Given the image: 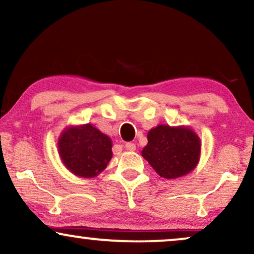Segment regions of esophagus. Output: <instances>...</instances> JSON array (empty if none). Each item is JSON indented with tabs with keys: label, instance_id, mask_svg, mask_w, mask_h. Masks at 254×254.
I'll list each match as a JSON object with an SVG mask.
<instances>
[{
	"label": "esophagus",
	"instance_id": "esophagus-1",
	"mask_svg": "<svg viewBox=\"0 0 254 254\" xmlns=\"http://www.w3.org/2000/svg\"><path fill=\"white\" fill-rule=\"evenodd\" d=\"M125 149H127V151H134V150H136V144L127 143V144H125Z\"/></svg>",
	"mask_w": 254,
	"mask_h": 254
}]
</instances>
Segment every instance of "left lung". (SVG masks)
<instances>
[{
    "mask_svg": "<svg viewBox=\"0 0 254 254\" xmlns=\"http://www.w3.org/2000/svg\"><path fill=\"white\" fill-rule=\"evenodd\" d=\"M200 149V138L190 127L159 124L147 132L142 156L160 177L175 179L193 171Z\"/></svg>",
    "mask_w": 254,
    "mask_h": 254,
    "instance_id": "obj_1",
    "label": "left lung"
}]
</instances>
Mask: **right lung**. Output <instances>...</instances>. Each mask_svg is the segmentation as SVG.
<instances>
[{"instance_id":"obj_1","label":"right lung","mask_w":254,"mask_h":254,"mask_svg":"<svg viewBox=\"0 0 254 254\" xmlns=\"http://www.w3.org/2000/svg\"><path fill=\"white\" fill-rule=\"evenodd\" d=\"M57 147L64 166L82 178L98 176L112 158L111 138L90 123L65 127Z\"/></svg>"}]
</instances>
